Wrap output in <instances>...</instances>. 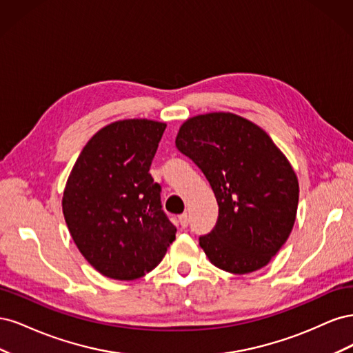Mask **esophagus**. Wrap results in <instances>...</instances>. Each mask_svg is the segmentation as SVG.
Wrapping results in <instances>:
<instances>
[{
	"label": "esophagus",
	"instance_id": "1",
	"mask_svg": "<svg viewBox=\"0 0 353 353\" xmlns=\"http://www.w3.org/2000/svg\"><path fill=\"white\" fill-rule=\"evenodd\" d=\"M178 219H179L181 227H183V228L188 227V223H190V218H188L187 213H183V215H179V216H178Z\"/></svg>",
	"mask_w": 353,
	"mask_h": 353
}]
</instances>
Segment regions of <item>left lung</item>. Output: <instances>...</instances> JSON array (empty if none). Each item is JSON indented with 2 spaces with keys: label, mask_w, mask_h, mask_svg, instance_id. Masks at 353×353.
<instances>
[{
  "label": "left lung",
  "mask_w": 353,
  "mask_h": 353,
  "mask_svg": "<svg viewBox=\"0 0 353 353\" xmlns=\"http://www.w3.org/2000/svg\"><path fill=\"white\" fill-rule=\"evenodd\" d=\"M175 144L218 201L215 228L199 239L209 261L231 274L268 265L290 236L299 203L297 176L271 137L239 114L215 112L187 119Z\"/></svg>",
  "instance_id": "8db88e82"
}]
</instances>
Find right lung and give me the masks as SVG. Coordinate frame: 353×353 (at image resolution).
I'll return each mask as SVG.
<instances>
[{
  "label": "right lung",
  "instance_id": "right-lung-1",
  "mask_svg": "<svg viewBox=\"0 0 353 353\" xmlns=\"http://www.w3.org/2000/svg\"><path fill=\"white\" fill-rule=\"evenodd\" d=\"M166 123L117 121L82 148L63 193L77 248L100 274L137 280L154 270L175 240L160 185L148 174Z\"/></svg>",
  "mask_w": 353,
  "mask_h": 353
}]
</instances>
